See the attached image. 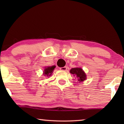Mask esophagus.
Instances as JSON below:
<instances>
[{"instance_id":"34e87169","label":"esophagus","mask_w":124,"mask_h":124,"mask_svg":"<svg viewBox=\"0 0 124 124\" xmlns=\"http://www.w3.org/2000/svg\"><path fill=\"white\" fill-rule=\"evenodd\" d=\"M60 70H67V67L66 66L63 67H61V68H60Z\"/></svg>"}]
</instances>
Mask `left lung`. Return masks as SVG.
I'll return each mask as SVG.
<instances>
[{"label": "left lung", "mask_w": 124, "mask_h": 124, "mask_svg": "<svg viewBox=\"0 0 124 124\" xmlns=\"http://www.w3.org/2000/svg\"><path fill=\"white\" fill-rule=\"evenodd\" d=\"M70 72L74 77L77 78L78 80L80 82L84 81L86 79L85 73L81 68H73L71 69Z\"/></svg>", "instance_id": "1"}]
</instances>
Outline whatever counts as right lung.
Here are the masks:
<instances>
[{
    "instance_id": "obj_1",
    "label": "right lung",
    "mask_w": 124,
    "mask_h": 124,
    "mask_svg": "<svg viewBox=\"0 0 124 124\" xmlns=\"http://www.w3.org/2000/svg\"><path fill=\"white\" fill-rule=\"evenodd\" d=\"M54 68H55V66H53L52 67H48L47 68H45L44 71V75L45 76L47 77L50 76V75L52 74V72H53Z\"/></svg>"
}]
</instances>
